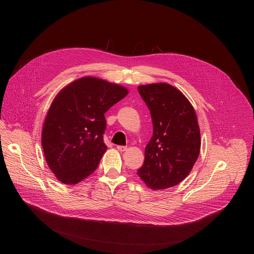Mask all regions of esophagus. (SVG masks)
<instances>
[{"mask_svg": "<svg viewBox=\"0 0 254 254\" xmlns=\"http://www.w3.org/2000/svg\"><path fill=\"white\" fill-rule=\"evenodd\" d=\"M117 149H118L120 152H125V151L127 150V147H126V146H118Z\"/></svg>", "mask_w": 254, "mask_h": 254, "instance_id": "34e87169", "label": "esophagus"}]
</instances>
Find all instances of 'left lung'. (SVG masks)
I'll use <instances>...</instances> for the list:
<instances>
[{"mask_svg": "<svg viewBox=\"0 0 254 254\" xmlns=\"http://www.w3.org/2000/svg\"><path fill=\"white\" fill-rule=\"evenodd\" d=\"M137 90L153 122V135L137 175L154 190L171 188L189 175L200 153L195 111L185 95L170 84L140 85Z\"/></svg>", "mask_w": 254, "mask_h": 254, "instance_id": "left-lung-1", "label": "left lung"}]
</instances>
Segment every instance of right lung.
I'll list each match as a JSON object with an SVG mask.
<instances>
[{
  "label": "right lung",
  "instance_id": "right-lung-1",
  "mask_svg": "<svg viewBox=\"0 0 254 254\" xmlns=\"http://www.w3.org/2000/svg\"><path fill=\"white\" fill-rule=\"evenodd\" d=\"M127 89L95 77L64 87L53 100L42 129V147L60 182L74 185L92 174L105 151L104 114Z\"/></svg>",
  "mask_w": 254,
  "mask_h": 254
}]
</instances>
